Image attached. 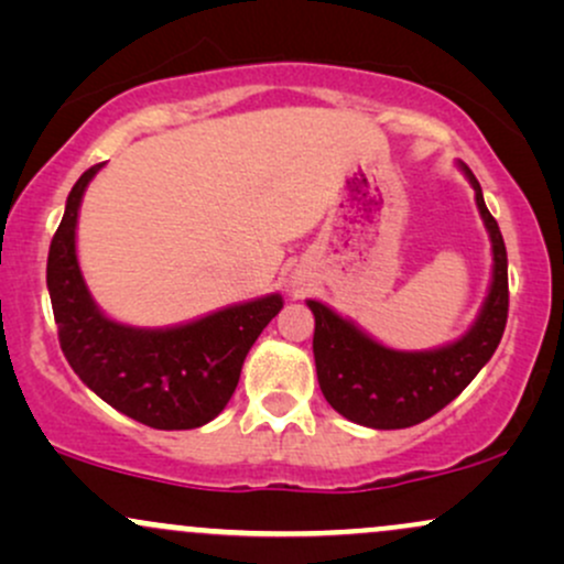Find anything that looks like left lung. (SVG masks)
I'll return each mask as SVG.
<instances>
[{"label":"left lung","instance_id":"1","mask_svg":"<svg viewBox=\"0 0 564 564\" xmlns=\"http://www.w3.org/2000/svg\"><path fill=\"white\" fill-rule=\"evenodd\" d=\"M462 170L475 187L477 209L494 243V283L488 300L480 318L462 339L430 352H398L373 341L326 304L307 302L315 315L313 352L321 392L328 405L349 422L373 430H405L422 424L464 392V387L494 358L501 341L509 315L507 246L485 206L480 183L469 166L462 164Z\"/></svg>","mask_w":564,"mask_h":564}]
</instances>
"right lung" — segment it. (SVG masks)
<instances>
[{"label": "right lung", "mask_w": 564, "mask_h": 564, "mask_svg": "<svg viewBox=\"0 0 564 564\" xmlns=\"http://www.w3.org/2000/svg\"><path fill=\"white\" fill-rule=\"evenodd\" d=\"M102 164L76 180L47 257V289L68 366L116 411L153 430H196L232 398L241 366L262 328L281 313V294L225 307L177 328H132L97 310L76 262V219L84 187Z\"/></svg>", "instance_id": "1"}]
</instances>
